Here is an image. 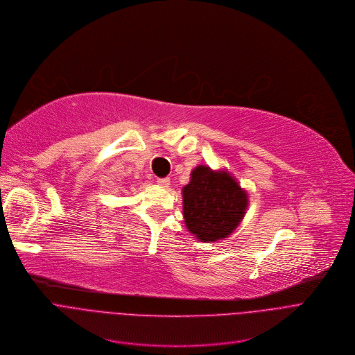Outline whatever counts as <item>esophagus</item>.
I'll return each mask as SVG.
<instances>
[{
    "instance_id": "34e87169",
    "label": "esophagus",
    "mask_w": 355,
    "mask_h": 355,
    "mask_svg": "<svg viewBox=\"0 0 355 355\" xmlns=\"http://www.w3.org/2000/svg\"><path fill=\"white\" fill-rule=\"evenodd\" d=\"M157 182H158V184H159L161 187H164V189H168V187L171 186V179H169V178H162V179H158Z\"/></svg>"
}]
</instances>
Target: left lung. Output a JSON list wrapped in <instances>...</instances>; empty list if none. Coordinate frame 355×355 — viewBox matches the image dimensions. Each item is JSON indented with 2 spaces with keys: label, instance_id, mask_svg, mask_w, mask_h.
<instances>
[{
  "label": "left lung",
  "instance_id": "left-lung-1",
  "mask_svg": "<svg viewBox=\"0 0 355 355\" xmlns=\"http://www.w3.org/2000/svg\"><path fill=\"white\" fill-rule=\"evenodd\" d=\"M187 231L200 242L228 238L242 223L249 205L248 191L225 168L196 166L182 189Z\"/></svg>",
  "mask_w": 355,
  "mask_h": 355
}]
</instances>
